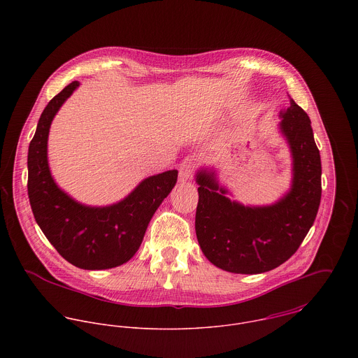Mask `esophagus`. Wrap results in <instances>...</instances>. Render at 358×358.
I'll use <instances>...</instances> for the list:
<instances>
[{"mask_svg": "<svg viewBox=\"0 0 358 358\" xmlns=\"http://www.w3.org/2000/svg\"><path fill=\"white\" fill-rule=\"evenodd\" d=\"M192 171H193V162L187 158V159H185V161L180 164V166H179V179H180L182 182L189 180V179L192 178Z\"/></svg>", "mask_w": 358, "mask_h": 358, "instance_id": "obj_1", "label": "esophagus"}]
</instances>
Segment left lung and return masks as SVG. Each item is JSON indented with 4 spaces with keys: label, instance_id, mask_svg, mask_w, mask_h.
<instances>
[{
    "label": "left lung",
    "instance_id": "left-lung-1",
    "mask_svg": "<svg viewBox=\"0 0 358 358\" xmlns=\"http://www.w3.org/2000/svg\"><path fill=\"white\" fill-rule=\"evenodd\" d=\"M280 111L278 129L292 157L291 189L274 204L230 200L216 171L196 175L199 204L196 234L203 254L216 267L237 274L273 270L294 255L305 240L321 201V158L306 111L294 99Z\"/></svg>",
    "mask_w": 358,
    "mask_h": 358
}]
</instances>
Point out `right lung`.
I'll list each match as a JSON object with an SVG mask.
<instances>
[{
    "instance_id": "right-lung-1",
    "label": "right lung",
    "mask_w": 358,
    "mask_h": 358,
    "mask_svg": "<svg viewBox=\"0 0 358 358\" xmlns=\"http://www.w3.org/2000/svg\"><path fill=\"white\" fill-rule=\"evenodd\" d=\"M80 87L73 81L44 108L29 146L27 192L37 224L69 263L104 270L127 263L139 250L157 208L178 180L171 169L143 179L125 199L106 206L84 205L55 182L48 164L52 120Z\"/></svg>"
}]
</instances>
